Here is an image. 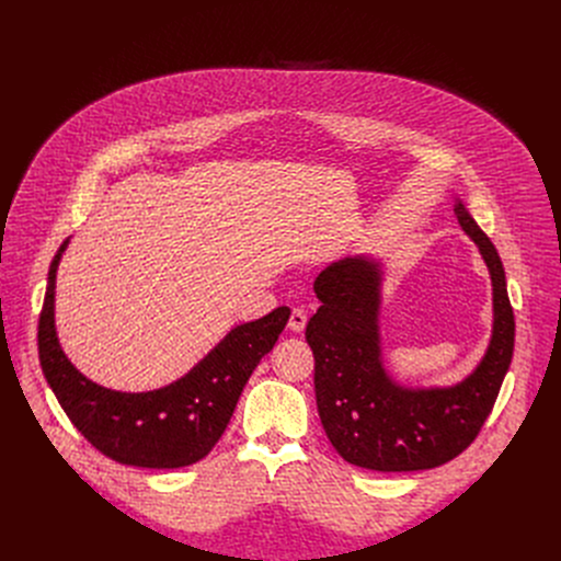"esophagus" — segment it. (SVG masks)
I'll return each mask as SVG.
<instances>
[{"label": "esophagus", "mask_w": 561, "mask_h": 561, "mask_svg": "<svg viewBox=\"0 0 561 561\" xmlns=\"http://www.w3.org/2000/svg\"><path fill=\"white\" fill-rule=\"evenodd\" d=\"M288 329L293 333H301L306 329V312L301 308H293L290 319H288Z\"/></svg>", "instance_id": "1"}]
</instances>
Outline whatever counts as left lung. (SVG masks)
<instances>
[{"label":"left lung","mask_w":561,"mask_h":561,"mask_svg":"<svg viewBox=\"0 0 561 561\" xmlns=\"http://www.w3.org/2000/svg\"><path fill=\"white\" fill-rule=\"evenodd\" d=\"M459 226L479 249L493 284V333L474 370L453 386L413 388L390 377L381 357V262L344 257L317 275L322 306L306 342L314 355V397L335 450L355 466L409 472L466 450L493 411L515 346V317L497 249L457 197Z\"/></svg>","instance_id":"left-lung-1"}]
</instances>
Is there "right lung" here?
I'll return each mask as SVG.
<instances>
[{
  "label": "right lung",
  "mask_w": 561,
  "mask_h": 561,
  "mask_svg": "<svg viewBox=\"0 0 561 561\" xmlns=\"http://www.w3.org/2000/svg\"><path fill=\"white\" fill-rule=\"evenodd\" d=\"M70 239L50 262L37 346L42 373L59 407L100 453L137 468H184L206 457L224 435L237 399L260 359L273 351L290 308L234 327L178 381L146 392H122L79 373L55 329L57 266Z\"/></svg>",
  "instance_id": "obj_1"
}]
</instances>
